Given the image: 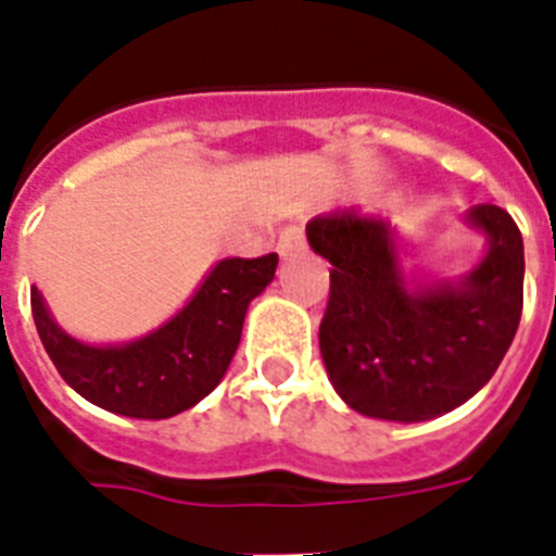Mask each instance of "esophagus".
<instances>
[{
    "mask_svg": "<svg viewBox=\"0 0 556 556\" xmlns=\"http://www.w3.org/2000/svg\"><path fill=\"white\" fill-rule=\"evenodd\" d=\"M303 250H306V233H303V228H298V225L283 228L281 236H278V255L289 258V255H298Z\"/></svg>",
    "mask_w": 556,
    "mask_h": 556,
    "instance_id": "34e87169",
    "label": "esophagus"
}]
</instances>
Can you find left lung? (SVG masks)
Here are the masks:
<instances>
[{"label":"left lung","mask_w":556,"mask_h":556,"mask_svg":"<svg viewBox=\"0 0 556 556\" xmlns=\"http://www.w3.org/2000/svg\"><path fill=\"white\" fill-rule=\"evenodd\" d=\"M465 223L488 250L454 281L409 278L381 217L337 211L306 225L312 250L331 264L323 362L358 415L397 424L445 415L488 384L513 345L523 308L520 230L490 203L473 205Z\"/></svg>","instance_id":"left-lung-1"}]
</instances>
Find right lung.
<instances>
[{"label": "right lung", "instance_id": "add662e5", "mask_svg": "<svg viewBox=\"0 0 556 556\" xmlns=\"http://www.w3.org/2000/svg\"><path fill=\"white\" fill-rule=\"evenodd\" d=\"M278 255L223 258L172 320L122 345L68 337L33 287V320L61 378L113 415L164 420L200 404L223 381L253 298L275 278Z\"/></svg>", "mask_w": 556, "mask_h": 556}]
</instances>
